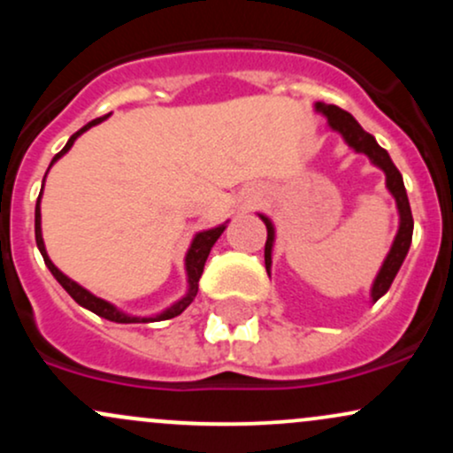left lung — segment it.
<instances>
[{
    "mask_svg": "<svg viewBox=\"0 0 453 453\" xmlns=\"http://www.w3.org/2000/svg\"><path fill=\"white\" fill-rule=\"evenodd\" d=\"M315 111L324 114V117L327 119V126L334 129V132H339L341 136L345 138V142L349 144L356 153L368 155V159H371L377 168H381L383 173H386V185H388L389 194H392L394 200H396L398 215H400L398 234H396V238H394L392 249H389L386 262H383L381 270H379L375 283H372V289H371L372 303H377V300L388 292L394 277L398 274V270H400V266H403L404 257H407V253H409L411 238H413V215H411V206H409L407 189H404V183H403V174L398 173V168L394 165V161L389 159L388 150L379 147L377 140L372 138L368 132H364L360 123H357L349 112L342 111V108H339V106H334V104H321V102L315 104ZM259 219L266 223V230H268L266 247H264V262H266V273L270 274V266H273L274 226L266 215H259Z\"/></svg>",
    "mask_w": 453,
    "mask_h": 453,
    "instance_id": "left-lung-1",
    "label": "left lung"
}]
</instances>
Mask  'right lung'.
Listing matches in <instances>:
<instances>
[{"instance_id":"obj_1","label":"right lung","mask_w":453,"mask_h":453,"mask_svg":"<svg viewBox=\"0 0 453 453\" xmlns=\"http://www.w3.org/2000/svg\"><path fill=\"white\" fill-rule=\"evenodd\" d=\"M104 119H108V114H106V117L93 119V121L87 123L85 127H81L76 134H72L70 140H67L65 147L61 149L59 153L55 155L53 161H50V165H53L55 161L61 157V155H65L67 150L72 149V144H74V140H76L78 136H81L82 132H87V129H89V127L97 126V123H102ZM50 165H49V170H50ZM49 170H46V174H49ZM46 174H44V179H46ZM42 189H44V180H42ZM40 197H42V191H40L38 202H35V244H38L40 253H42L44 264H46V266H49L50 273H53V277H55L57 280H59L61 288H64L65 292L70 294L72 298H74L78 304L85 306V309H89L91 313L104 317V319L114 321V324H147V321L173 319V317L183 313L187 306L194 303V298H196V294H197V280H200L202 273H204V264H206V257H209L212 244L217 242V238L221 236L223 230H226V223H223V226L212 227V230L197 232L196 236H194V241H191L189 251H187V256H185V270H187V283H189V289H187V294L183 296V298L179 300V303H174L173 306H170V309H165L164 313H159V315H155V317H134V315L123 313V311H119L117 306L111 304V303H106V300L97 298V296H93L91 292H87L85 288H81V285H78L76 280H72L70 277H65V274L61 273V270L57 268L53 262H50L49 253H46L44 241H42V227H40Z\"/></svg>"}]
</instances>
